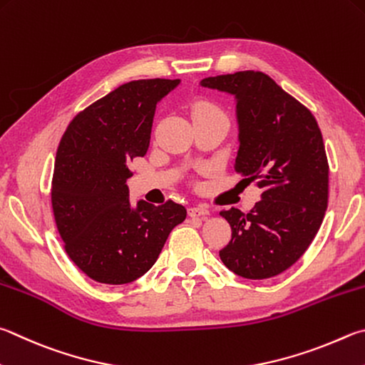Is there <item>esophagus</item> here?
Returning a JSON list of instances; mask_svg holds the SVG:
<instances>
[{"mask_svg":"<svg viewBox=\"0 0 365 365\" xmlns=\"http://www.w3.org/2000/svg\"><path fill=\"white\" fill-rule=\"evenodd\" d=\"M188 215L190 217H205V215H209V210L202 207V205H193V207L188 209Z\"/></svg>","mask_w":365,"mask_h":365,"instance_id":"obj_1","label":"esophagus"}]
</instances>
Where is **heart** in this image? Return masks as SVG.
Segmentation results:
<instances>
[{"instance_id":"1","label":"heart","mask_w":365,"mask_h":365,"mask_svg":"<svg viewBox=\"0 0 365 365\" xmlns=\"http://www.w3.org/2000/svg\"><path fill=\"white\" fill-rule=\"evenodd\" d=\"M201 111H218V113H222L220 110L215 108L214 105H210V103H200V105H197L196 113H201Z\"/></svg>"}]
</instances>
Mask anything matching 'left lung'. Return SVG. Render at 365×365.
<instances>
[{"instance_id": "left-lung-1", "label": "left lung", "mask_w": 365, "mask_h": 365, "mask_svg": "<svg viewBox=\"0 0 365 365\" xmlns=\"http://www.w3.org/2000/svg\"><path fill=\"white\" fill-rule=\"evenodd\" d=\"M204 88L236 97L240 150L235 169L262 188L247 214L222 210L231 241L225 267L267 279L292 267L313 242L329 202V163L313 113L262 71L204 78Z\"/></svg>"}]
</instances>
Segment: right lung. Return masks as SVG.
I'll use <instances>...</instances> for the list:
<instances>
[{"label":"right lung","instance_id":"1","mask_svg":"<svg viewBox=\"0 0 365 365\" xmlns=\"http://www.w3.org/2000/svg\"><path fill=\"white\" fill-rule=\"evenodd\" d=\"M178 79H137L111 91L71 119L57 148L51 201L71 262L91 279L128 284L153 267L182 204L130 207V164L150 145L156 103Z\"/></svg>","mask_w":365,"mask_h":365}]
</instances>
